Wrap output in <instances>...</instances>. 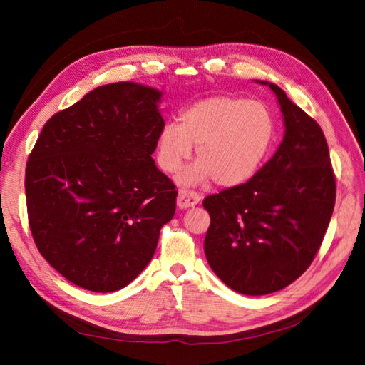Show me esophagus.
Masks as SVG:
<instances>
[{"instance_id":"esophagus-1","label":"esophagus","mask_w":365,"mask_h":365,"mask_svg":"<svg viewBox=\"0 0 365 365\" xmlns=\"http://www.w3.org/2000/svg\"><path fill=\"white\" fill-rule=\"evenodd\" d=\"M200 195H197L196 191H190V190H180L177 196V205L178 208H190L199 204Z\"/></svg>"}]
</instances>
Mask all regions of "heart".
Masks as SVG:
<instances>
[{
  "mask_svg": "<svg viewBox=\"0 0 365 365\" xmlns=\"http://www.w3.org/2000/svg\"><path fill=\"white\" fill-rule=\"evenodd\" d=\"M274 122L267 106L245 98L215 96L192 103L166 123L157 139L158 166L168 174L182 168L196 145L197 161L180 174L185 185L212 180L237 187L251 178L273 143Z\"/></svg>",
  "mask_w": 365,
  "mask_h": 365,
  "instance_id": "obj_1",
  "label": "heart"
}]
</instances>
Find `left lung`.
<instances>
[{"label": "left lung", "mask_w": 365, "mask_h": 365, "mask_svg": "<svg viewBox=\"0 0 365 365\" xmlns=\"http://www.w3.org/2000/svg\"><path fill=\"white\" fill-rule=\"evenodd\" d=\"M268 84L281 105L284 141L250 180L207 196L210 215L204 251L232 290L268 294L311 267L336 204V175L323 130L311 115Z\"/></svg>", "instance_id": "8db88e82"}]
</instances>
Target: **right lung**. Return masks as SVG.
<instances>
[{"label":"right lung","instance_id":"obj_1","mask_svg":"<svg viewBox=\"0 0 365 365\" xmlns=\"http://www.w3.org/2000/svg\"><path fill=\"white\" fill-rule=\"evenodd\" d=\"M160 97L136 83L100 86L51 115L28 157L34 243L86 290L115 292L133 281L175 213V185L152 158L165 127Z\"/></svg>","mask_w":365,"mask_h":365}]
</instances>
